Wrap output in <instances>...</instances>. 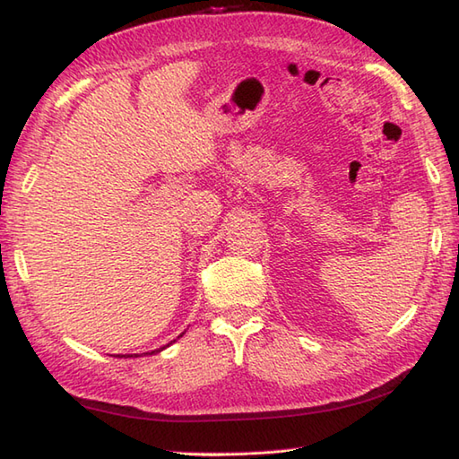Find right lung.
I'll list each match as a JSON object with an SVG mask.
<instances>
[{
  "mask_svg": "<svg viewBox=\"0 0 459 459\" xmlns=\"http://www.w3.org/2000/svg\"><path fill=\"white\" fill-rule=\"evenodd\" d=\"M179 337H183V333H181ZM179 337H178V339H179ZM178 339H173V341H171V343H175V341H178ZM171 343H168V345H163V347H160V349H155V351H152V353H143V355H153V353H160V351H163L165 347H169ZM116 357H120V359H122V357H124V359H128V357H140V355H138V353H134V355H116Z\"/></svg>",
  "mask_w": 459,
  "mask_h": 459,
  "instance_id": "obj_1",
  "label": "right lung"
}]
</instances>
